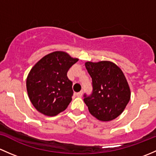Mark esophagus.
Here are the masks:
<instances>
[{"label": "esophagus", "mask_w": 156, "mask_h": 156, "mask_svg": "<svg viewBox=\"0 0 156 156\" xmlns=\"http://www.w3.org/2000/svg\"><path fill=\"white\" fill-rule=\"evenodd\" d=\"M76 96H77V97H79V98H81L82 97V95H83V91H80V92H77L76 93Z\"/></svg>", "instance_id": "esophagus-1"}]
</instances>
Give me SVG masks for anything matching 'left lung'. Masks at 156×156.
<instances>
[{
    "label": "left lung",
    "mask_w": 156,
    "mask_h": 156,
    "mask_svg": "<svg viewBox=\"0 0 156 156\" xmlns=\"http://www.w3.org/2000/svg\"><path fill=\"white\" fill-rule=\"evenodd\" d=\"M92 80V91L84 94L89 113L103 122L111 121L123 112L130 101L131 91L121 69L111 62L86 63Z\"/></svg>",
    "instance_id": "obj_1"
}]
</instances>
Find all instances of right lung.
I'll list each match as a JSON object with an SVG mask.
<instances>
[{"mask_svg":"<svg viewBox=\"0 0 156 156\" xmlns=\"http://www.w3.org/2000/svg\"><path fill=\"white\" fill-rule=\"evenodd\" d=\"M77 61L57 51L46 55L32 67L27 77V91L40 113L54 116L67 108L73 94V83L67 73Z\"/></svg>","mask_w":156,"mask_h":156,"instance_id":"1","label":"right lung"}]
</instances>
